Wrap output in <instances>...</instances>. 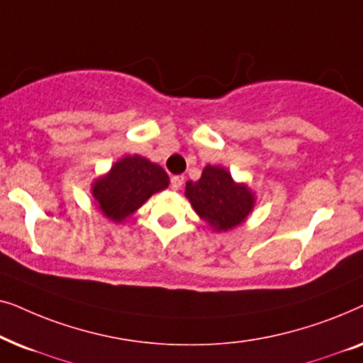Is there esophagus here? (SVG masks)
<instances>
[{"label":"esophagus","mask_w":363,"mask_h":363,"mask_svg":"<svg viewBox=\"0 0 363 363\" xmlns=\"http://www.w3.org/2000/svg\"><path fill=\"white\" fill-rule=\"evenodd\" d=\"M183 182H185V178L180 177V175H177V177H172L170 185H172L173 190H180L182 185H183Z\"/></svg>","instance_id":"34e87169"}]
</instances>
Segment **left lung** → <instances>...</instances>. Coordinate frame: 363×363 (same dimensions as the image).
<instances>
[{"label":"left lung","instance_id":"1","mask_svg":"<svg viewBox=\"0 0 363 363\" xmlns=\"http://www.w3.org/2000/svg\"><path fill=\"white\" fill-rule=\"evenodd\" d=\"M185 195L191 206L215 231H228L241 225L255 205L245 185L233 182L221 167H205L198 182H186Z\"/></svg>","mask_w":363,"mask_h":363}]
</instances>
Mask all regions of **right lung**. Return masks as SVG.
<instances>
[{
    "instance_id": "obj_1",
    "label": "right lung",
    "mask_w": 363,
    "mask_h": 363,
    "mask_svg": "<svg viewBox=\"0 0 363 363\" xmlns=\"http://www.w3.org/2000/svg\"><path fill=\"white\" fill-rule=\"evenodd\" d=\"M168 182V175L160 165L133 155L122 158L108 175L99 178L92 195L104 215L112 221H123L153 193L165 190Z\"/></svg>"
}]
</instances>
